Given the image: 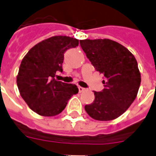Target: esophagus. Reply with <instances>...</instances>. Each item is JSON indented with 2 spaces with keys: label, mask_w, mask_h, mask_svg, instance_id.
<instances>
[{
  "label": "esophagus",
  "mask_w": 156,
  "mask_h": 156,
  "mask_svg": "<svg viewBox=\"0 0 156 156\" xmlns=\"http://www.w3.org/2000/svg\"><path fill=\"white\" fill-rule=\"evenodd\" d=\"M78 90H79V92H83L85 90V88L81 87V86H78Z\"/></svg>",
  "instance_id": "1"
}]
</instances>
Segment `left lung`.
<instances>
[{"label": "left lung", "mask_w": 156, "mask_h": 156, "mask_svg": "<svg viewBox=\"0 0 156 156\" xmlns=\"http://www.w3.org/2000/svg\"><path fill=\"white\" fill-rule=\"evenodd\" d=\"M80 45L96 71L104 75L105 88L94 92V100L85 105L94 119L113 120L132 105L140 85V73L134 56L110 39L80 40Z\"/></svg>", "instance_id": "8db88e82"}]
</instances>
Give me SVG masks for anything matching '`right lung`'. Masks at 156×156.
I'll use <instances>...</instances> for the list:
<instances>
[{
  "mask_svg": "<svg viewBox=\"0 0 156 156\" xmlns=\"http://www.w3.org/2000/svg\"><path fill=\"white\" fill-rule=\"evenodd\" d=\"M78 46V40L67 36H54L36 44L22 59L16 83L20 94L37 115H59L69 98L78 93L72 83L57 81V72H62L64 52Z\"/></svg>",
  "mask_w": 156,
  "mask_h": 156,
  "instance_id": "right-lung-1",
  "label": "right lung"
}]
</instances>
